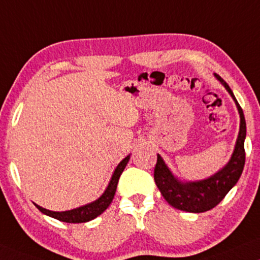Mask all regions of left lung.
I'll return each instance as SVG.
<instances>
[{
  "label": "left lung",
  "instance_id": "left-lung-1",
  "mask_svg": "<svg viewBox=\"0 0 260 260\" xmlns=\"http://www.w3.org/2000/svg\"><path fill=\"white\" fill-rule=\"evenodd\" d=\"M218 81L224 85L233 100L235 101L240 114V131L236 140L235 149L228 164L220 169L211 177L201 181L182 182L170 171L168 165L158 154L154 169V181L160 193L172 207L185 212L200 213L206 212L217 206L228 191L238 183L240 176L245 166V139H246V120L242 108L234 96L232 89L220 76L214 73Z\"/></svg>",
  "mask_w": 260,
  "mask_h": 260
}]
</instances>
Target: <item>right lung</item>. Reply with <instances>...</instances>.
Masks as SVG:
<instances>
[{"label": "right lung", "instance_id": "add662e5", "mask_svg": "<svg viewBox=\"0 0 260 260\" xmlns=\"http://www.w3.org/2000/svg\"><path fill=\"white\" fill-rule=\"evenodd\" d=\"M130 155L125 156V158L121 160V161L118 164L117 168H115L113 175H112V178L108 183L107 188L104 191V194L101 195L98 200L92 201L90 204H86L84 206L73 208V210L70 211H62V212H55V211H50L47 210V208H43L41 206H38L37 204L36 207L41 211L42 213L47 214V216L53 217L57 220H61V222H66V223H85L89 222V220L96 218L98 216L104 212V211L110 206L112 200H113L115 190H117V184L118 181H119V177L121 175V172L124 171L125 166H126L127 162H129Z\"/></svg>", "mask_w": 260, "mask_h": 260}]
</instances>
